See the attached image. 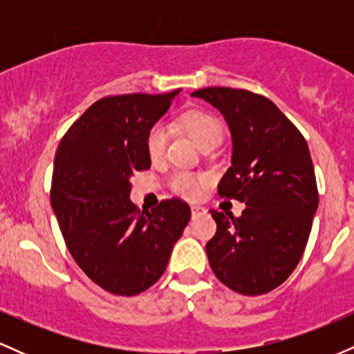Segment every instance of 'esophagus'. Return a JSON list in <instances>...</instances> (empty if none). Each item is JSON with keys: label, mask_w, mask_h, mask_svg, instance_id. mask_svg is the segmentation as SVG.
Listing matches in <instances>:
<instances>
[{"label": "esophagus", "mask_w": 354, "mask_h": 354, "mask_svg": "<svg viewBox=\"0 0 354 354\" xmlns=\"http://www.w3.org/2000/svg\"><path fill=\"white\" fill-rule=\"evenodd\" d=\"M203 209L201 206H191V214H193V216H198V214H201L203 213Z\"/></svg>", "instance_id": "34e87169"}]
</instances>
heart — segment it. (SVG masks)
<instances>
[{"mask_svg": "<svg viewBox=\"0 0 354 354\" xmlns=\"http://www.w3.org/2000/svg\"><path fill=\"white\" fill-rule=\"evenodd\" d=\"M181 124L188 131V135L200 145V148H214L221 143L223 124L216 116L208 111L194 109L186 113L181 118ZM169 141V128L165 121H156L146 133V151L151 160H161L165 156ZM208 181L203 174H194L188 171H174L169 178V185L178 194L186 198H196L205 183Z\"/></svg>", "mask_w": 354, "mask_h": 354, "instance_id": "1", "label": "heart"}]
</instances>
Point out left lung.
Masks as SVG:
<instances>
[{"instance_id":"1","label":"left lung","mask_w":354,"mask_h":354,"mask_svg":"<svg viewBox=\"0 0 354 354\" xmlns=\"http://www.w3.org/2000/svg\"><path fill=\"white\" fill-rule=\"evenodd\" d=\"M223 113L233 136V160L218 194L245 203L241 216L211 209L216 234L206 243L216 278L239 295L270 293L304 253L318 208L308 143L263 95L226 86L191 93Z\"/></svg>"}]
</instances>
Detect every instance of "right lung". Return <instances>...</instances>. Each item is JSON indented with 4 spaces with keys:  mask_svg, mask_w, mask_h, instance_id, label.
<instances>
[{
    "mask_svg": "<svg viewBox=\"0 0 354 354\" xmlns=\"http://www.w3.org/2000/svg\"><path fill=\"white\" fill-rule=\"evenodd\" d=\"M180 91L104 96L56 149L50 194L64 243L84 274L111 295L151 288L191 218L180 198L160 201L151 213L129 201V178L151 166L146 133Z\"/></svg>",
    "mask_w": 354,
    "mask_h": 354,
    "instance_id": "add662e5",
    "label": "right lung"
}]
</instances>
